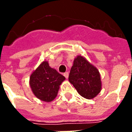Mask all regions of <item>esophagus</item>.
Wrapping results in <instances>:
<instances>
[{"mask_svg": "<svg viewBox=\"0 0 132 132\" xmlns=\"http://www.w3.org/2000/svg\"><path fill=\"white\" fill-rule=\"evenodd\" d=\"M64 77H66V79H68V75H69V73H68V72H66L64 74Z\"/></svg>", "mask_w": 132, "mask_h": 132, "instance_id": "34e87169", "label": "esophagus"}]
</instances>
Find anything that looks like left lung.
I'll return each mask as SVG.
<instances>
[{"label": "left lung", "instance_id": "1", "mask_svg": "<svg viewBox=\"0 0 132 132\" xmlns=\"http://www.w3.org/2000/svg\"><path fill=\"white\" fill-rule=\"evenodd\" d=\"M68 80L79 94L87 99L96 97L102 88L98 70L81 55L74 59Z\"/></svg>", "mask_w": 132, "mask_h": 132}]
</instances>
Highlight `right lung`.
Masks as SVG:
<instances>
[{
	"label": "right lung",
	"mask_w": 132,
	"mask_h": 132,
	"mask_svg": "<svg viewBox=\"0 0 132 132\" xmlns=\"http://www.w3.org/2000/svg\"><path fill=\"white\" fill-rule=\"evenodd\" d=\"M66 79L44 61L30 75L29 85L34 94L40 100L51 102L56 98L60 86Z\"/></svg>",
	"instance_id": "1"
}]
</instances>
